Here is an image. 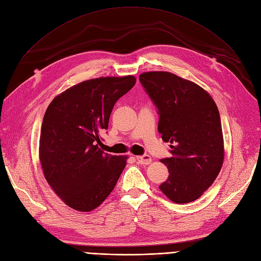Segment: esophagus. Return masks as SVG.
I'll use <instances>...</instances> for the list:
<instances>
[{"label":"esophagus","instance_id":"34e87169","mask_svg":"<svg viewBox=\"0 0 261 261\" xmlns=\"http://www.w3.org/2000/svg\"><path fill=\"white\" fill-rule=\"evenodd\" d=\"M137 160L139 161L140 164H145L148 165L151 163V156L149 154H144V155H139L137 156Z\"/></svg>","mask_w":261,"mask_h":261}]
</instances>
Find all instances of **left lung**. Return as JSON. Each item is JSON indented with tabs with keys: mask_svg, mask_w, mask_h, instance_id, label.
I'll return each mask as SVG.
<instances>
[{
	"mask_svg": "<svg viewBox=\"0 0 261 261\" xmlns=\"http://www.w3.org/2000/svg\"><path fill=\"white\" fill-rule=\"evenodd\" d=\"M140 81L158 109V131L171 143L162 159L168 178L159 187L176 203L199 198L224 161L220 113L211 96L194 82L166 71L144 72Z\"/></svg>",
	"mask_w": 261,
	"mask_h": 261,
	"instance_id": "1",
	"label": "left lung"
}]
</instances>
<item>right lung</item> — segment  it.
Masks as SVG:
<instances>
[{
  "instance_id": "1",
  "label": "right lung",
  "mask_w": 261,
  "mask_h": 261,
  "mask_svg": "<svg viewBox=\"0 0 261 261\" xmlns=\"http://www.w3.org/2000/svg\"><path fill=\"white\" fill-rule=\"evenodd\" d=\"M135 82L133 75L81 82L56 96L44 113L39 140L43 175L76 211L100 206L127 164L128 156L106 153L99 146L116 101Z\"/></svg>"
}]
</instances>
